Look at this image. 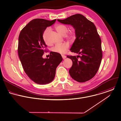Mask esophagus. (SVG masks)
<instances>
[{"label":"esophagus","mask_w":121,"mask_h":121,"mask_svg":"<svg viewBox=\"0 0 121 121\" xmlns=\"http://www.w3.org/2000/svg\"><path fill=\"white\" fill-rule=\"evenodd\" d=\"M61 56H62V57L63 59H65L66 58V56L64 55H61Z\"/></svg>","instance_id":"obj_1"}]
</instances>
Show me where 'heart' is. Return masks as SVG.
<instances>
[{
	"mask_svg": "<svg viewBox=\"0 0 121 121\" xmlns=\"http://www.w3.org/2000/svg\"><path fill=\"white\" fill-rule=\"evenodd\" d=\"M55 29L61 35H65V38L70 41L74 39L76 36V34L74 30L68 31V27L67 26L63 24H57L55 26ZM51 31L50 28H46L43 33V38L44 42L47 44H49L48 40V36ZM69 45L68 43H65L61 44H56L52 49L53 52L60 54H64L69 48Z\"/></svg>",
	"mask_w": 121,
	"mask_h": 121,
	"instance_id": "1",
	"label": "heart"
}]
</instances>
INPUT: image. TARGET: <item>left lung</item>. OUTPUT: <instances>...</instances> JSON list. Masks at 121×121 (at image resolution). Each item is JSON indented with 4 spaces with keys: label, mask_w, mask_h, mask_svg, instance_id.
I'll return each mask as SVG.
<instances>
[{
    "label": "left lung",
    "mask_w": 121,
    "mask_h": 121,
    "mask_svg": "<svg viewBox=\"0 0 121 121\" xmlns=\"http://www.w3.org/2000/svg\"><path fill=\"white\" fill-rule=\"evenodd\" d=\"M58 21L73 26L76 38L70 50L81 55L67 56L72 61V65L69 70L70 76L78 82L89 80L97 73L102 58L101 40L95 26L79 14ZM78 56L81 58L79 60Z\"/></svg>",
    "instance_id": "8db88e82"
}]
</instances>
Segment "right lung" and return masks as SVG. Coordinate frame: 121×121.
<instances>
[{
	"label": "right lung",
	"instance_id": "1",
	"mask_svg": "<svg viewBox=\"0 0 121 121\" xmlns=\"http://www.w3.org/2000/svg\"><path fill=\"white\" fill-rule=\"evenodd\" d=\"M56 19L49 21L36 18L31 21L21 30L18 38V53L24 71L34 82L41 85L52 82L55 76L57 66L62 60L61 55L50 53L49 58L43 59L47 47L43 33Z\"/></svg>",
	"mask_w": 121,
	"mask_h": 121
}]
</instances>
